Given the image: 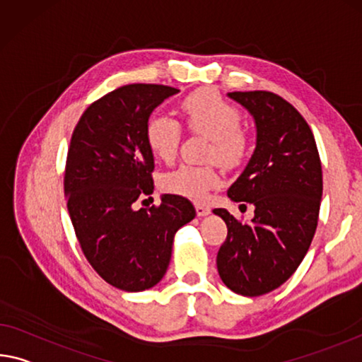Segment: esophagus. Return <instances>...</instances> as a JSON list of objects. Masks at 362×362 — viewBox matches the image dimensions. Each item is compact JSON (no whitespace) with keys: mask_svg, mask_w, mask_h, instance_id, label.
<instances>
[{"mask_svg":"<svg viewBox=\"0 0 362 362\" xmlns=\"http://www.w3.org/2000/svg\"><path fill=\"white\" fill-rule=\"evenodd\" d=\"M197 214H198L199 217L209 216V214H211V209L208 208V206H204V204H197Z\"/></svg>","mask_w":362,"mask_h":362,"instance_id":"1","label":"esophagus"}]
</instances>
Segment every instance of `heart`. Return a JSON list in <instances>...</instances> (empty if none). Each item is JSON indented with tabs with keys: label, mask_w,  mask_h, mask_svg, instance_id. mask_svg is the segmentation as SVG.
Masks as SVG:
<instances>
[{
	"label": "heart",
	"mask_w": 362,
	"mask_h": 362,
	"mask_svg": "<svg viewBox=\"0 0 362 362\" xmlns=\"http://www.w3.org/2000/svg\"><path fill=\"white\" fill-rule=\"evenodd\" d=\"M180 112L188 129L211 139L209 158L226 168L242 163L248 150V140L240 130L242 117L237 107L216 91L202 90L182 101ZM180 136V124L168 114H154L148 120L146 143L156 159L170 163L179 150ZM219 183L221 175L212 165L182 164L163 177L165 192L193 202H204Z\"/></svg>",
	"instance_id": "obj_1"
}]
</instances>
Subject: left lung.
I'll list each match as a JSON object with an SVG mask.
<instances>
[{"instance_id": "8db88e82", "label": "left lung", "mask_w": 362, "mask_h": 362, "mask_svg": "<svg viewBox=\"0 0 362 362\" xmlns=\"http://www.w3.org/2000/svg\"><path fill=\"white\" fill-rule=\"evenodd\" d=\"M227 96L256 127L255 151L227 197L253 204L255 217L242 223L227 209L212 211L228 230L217 271L235 293L261 296L285 284L305 259L317 227L322 168L311 129L288 101L271 91Z\"/></svg>"}]
</instances>
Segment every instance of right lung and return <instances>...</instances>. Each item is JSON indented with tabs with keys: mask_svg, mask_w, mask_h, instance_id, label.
Returning <instances> with one entry per match:
<instances>
[{
	"mask_svg": "<svg viewBox=\"0 0 362 362\" xmlns=\"http://www.w3.org/2000/svg\"><path fill=\"white\" fill-rule=\"evenodd\" d=\"M175 93L165 85H125L88 106L72 134L64 177L69 216L91 267L124 291L160 282L177 230L197 216L179 194H163L159 208L134 209L140 194L154 190L146 124Z\"/></svg>",
	"mask_w": 362,
	"mask_h": 362,
	"instance_id": "1",
	"label": "right lung"
}]
</instances>
